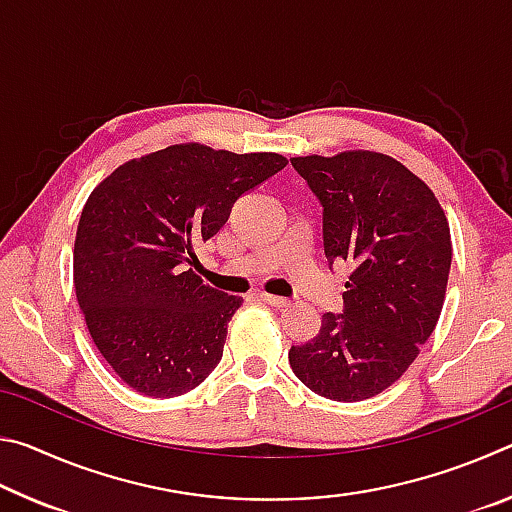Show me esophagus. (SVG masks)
I'll return each mask as SVG.
<instances>
[{"instance_id":"1","label":"esophagus","mask_w":512,"mask_h":512,"mask_svg":"<svg viewBox=\"0 0 512 512\" xmlns=\"http://www.w3.org/2000/svg\"><path fill=\"white\" fill-rule=\"evenodd\" d=\"M257 298L266 302V305L271 307H287L289 305V298H282V296H271V293H257Z\"/></svg>"}]
</instances>
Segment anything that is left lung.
<instances>
[{
    "instance_id": "1",
    "label": "left lung",
    "mask_w": 512,
    "mask_h": 512,
    "mask_svg": "<svg viewBox=\"0 0 512 512\" xmlns=\"http://www.w3.org/2000/svg\"><path fill=\"white\" fill-rule=\"evenodd\" d=\"M323 207L329 266H354L343 311L323 314L289 363L309 391L334 402L375 397L402 377L443 309L452 241L445 212L418 176L388 155L345 151L293 158Z\"/></svg>"
}]
</instances>
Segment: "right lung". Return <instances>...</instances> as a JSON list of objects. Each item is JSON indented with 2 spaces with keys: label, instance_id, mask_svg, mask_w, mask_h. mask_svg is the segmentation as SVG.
<instances>
[{
  "label": "right lung",
  "instance_id": "obj_1",
  "mask_svg": "<svg viewBox=\"0 0 512 512\" xmlns=\"http://www.w3.org/2000/svg\"><path fill=\"white\" fill-rule=\"evenodd\" d=\"M284 167L277 153L173 144L121 164L90 194L74 289L94 345L133 391L183 395L221 361L244 300L207 287L194 248L223 228L241 194Z\"/></svg>",
  "mask_w": 512,
  "mask_h": 512
}]
</instances>
